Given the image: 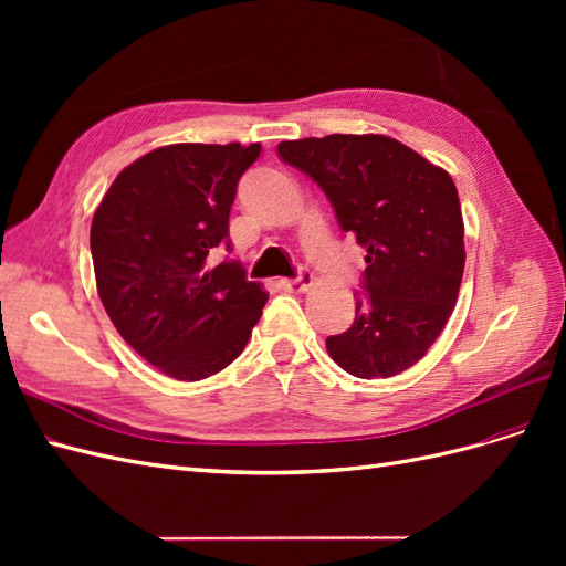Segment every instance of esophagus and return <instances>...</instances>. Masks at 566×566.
<instances>
[{
    "label": "esophagus",
    "instance_id": "obj_1",
    "mask_svg": "<svg viewBox=\"0 0 566 566\" xmlns=\"http://www.w3.org/2000/svg\"><path fill=\"white\" fill-rule=\"evenodd\" d=\"M314 283V276L310 271H300L297 279H283L281 281V287L287 290V293H306V290L312 287Z\"/></svg>",
    "mask_w": 566,
    "mask_h": 566
}]
</instances>
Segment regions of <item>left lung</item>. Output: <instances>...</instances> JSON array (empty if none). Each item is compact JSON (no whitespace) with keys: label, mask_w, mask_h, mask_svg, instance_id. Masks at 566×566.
Masks as SVG:
<instances>
[{"label":"left lung","mask_w":566,"mask_h":566,"mask_svg":"<svg viewBox=\"0 0 566 566\" xmlns=\"http://www.w3.org/2000/svg\"><path fill=\"white\" fill-rule=\"evenodd\" d=\"M279 156L323 188L339 229L366 248L352 328L325 339L333 361L364 380L418 364L451 318L465 269L451 175L385 134L281 142Z\"/></svg>","instance_id":"8db88e82"}]
</instances>
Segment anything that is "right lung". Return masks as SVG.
<instances>
[{
    "mask_svg": "<svg viewBox=\"0 0 566 566\" xmlns=\"http://www.w3.org/2000/svg\"><path fill=\"white\" fill-rule=\"evenodd\" d=\"M260 144H172L115 177L92 219L98 297L117 333L160 373L196 382L245 349L269 295L235 262L210 266L229 245L235 186Z\"/></svg>",
    "mask_w": 566,
    "mask_h": 566,
    "instance_id": "right-lung-1",
    "label": "right lung"
}]
</instances>
